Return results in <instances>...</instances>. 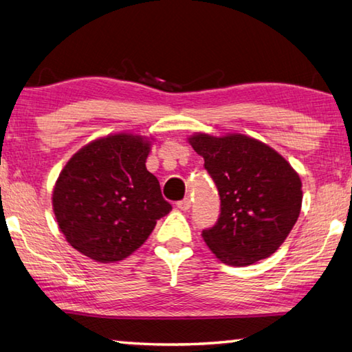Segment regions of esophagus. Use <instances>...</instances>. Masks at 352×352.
Listing matches in <instances>:
<instances>
[{"mask_svg": "<svg viewBox=\"0 0 352 352\" xmlns=\"http://www.w3.org/2000/svg\"><path fill=\"white\" fill-rule=\"evenodd\" d=\"M177 208L178 210H182V211H188L189 208H190V200L189 199H183V200H180L177 204Z\"/></svg>", "mask_w": 352, "mask_h": 352, "instance_id": "obj_1", "label": "esophagus"}]
</instances>
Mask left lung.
<instances>
[{
    "mask_svg": "<svg viewBox=\"0 0 352 352\" xmlns=\"http://www.w3.org/2000/svg\"><path fill=\"white\" fill-rule=\"evenodd\" d=\"M189 144L205 160L220 195V216L201 237L226 265L243 267L283 245L301 211L296 170L265 142L242 133H195Z\"/></svg>",
    "mask_w": 352,
    "mask_h": 352,
    "instance_id": "left-lung-1",
    "label": "left lung"
}]
</instances>
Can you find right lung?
Masks as SVG:
<instances>
[{
	"label": "right lung",
	"mask_w": 352,
	"mask_h": 352,
	"mask_svg": "<svg viewBox=\"0 0 352 352\" xmlns=\"http://www.w3.org/2000/svg\"><path fill=\"white\" fill-rule=\"evenodd\" d=\"M151 147L152 138L113 133L88 142L65 164L52 210L65 239L87 258L126 259L172 210L146 168Z\"/></svg>",
	"instance_id": "1"
}]
</instances>
